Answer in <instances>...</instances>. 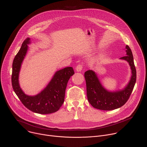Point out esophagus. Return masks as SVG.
I'll list each match as a JSON object with an SVG mask.
<instances>
[{
	"mask_svg": "<svg viewBox=\"0 0 147 147\" xmlns=\"http://www.w3.org/2000/svg\"><path fill=\"white\" fill-rule=\"evenodd\" d=\"M83 68V65L81 63V64H78L76 67V70L77 71H81L82 70Z\"/></svg>",
	"mask_w": 147,
	"mask_h": 147,
	"instance_id": "esophagus-1",
	"label": "esophagus"
}]
</instances>
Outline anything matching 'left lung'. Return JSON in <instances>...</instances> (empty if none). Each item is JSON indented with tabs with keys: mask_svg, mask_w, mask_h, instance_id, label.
Returning <instances> with one entry per match:
<instances>
[{
	"mask_svg": "<svg viewBox=\"0 0 147 147\" xmlns=\"http://www.w3.org/2000/svg\"><path fill=\"white\" fill-rule=\"evenodd\" d=\"M126 55L120 59L126 60L131 67L132 76L131 80L124 90L116 92H109L101 85L96 74L92 70L85 72L87 95L88 100L91 105L98 109L111 111L120 108L129 99L136 82V69L131 50L127 45Z\"/></svg>",
	"mask_w": 147,
	"mask_h": 147,
	"instance_id": "obj_1",
	"label": "left lung"
}]
</instances>
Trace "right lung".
I'll list each match as a JSON object with an SVG mask.
<instances>
[{
  "instance_id": "right-lung-1",
  "label": "right lung",
  "mask_w": 147,
  "mask_h": 147,
  "mask_svg": "<svg viewBox=\"0 0 147 147\" xmlns=\"http://www.w3.org/2000/svg\"><path fill=\"white\" fill-rule=\"evenodd\" d=\"M30 38H27L16 55L12 66L11 84L13 90L24 105L30 111L39 114L56 112L63 103L67 82L74 74L71 67H67L56 72L47 87L39 94L34 96L26 95L18 84V74L21 65L26 55Z\"/></svg>"
}]
</instances>
